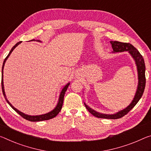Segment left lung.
I'll use <instances>...</instances> for the list:
<instances>
[{"mask_svg":"<svg viewBox=\"0 0 151 151\" xmlns=\"http://www.w3.org/2000/svg\"><path fill=\"white\" fill-rule=\"evenodd\" d=\"M111 44L112 48H113L114 52H121L124 51H128L132 55L134 59L135 60L136 64L137 65L138 73V85L137 91L136 93L135 97L134 98L133 101L131 104L122 111L118 112L117 114L113 115L109 114H100L99 112L95 111V110L90 108L88 107L85 103V107L87 108L88 111L93 116L97 117L98 118H106V119H118L122 118L123 116L127 114L130 110L134 107L136 104L139 101L141 97L142 96L143 93H144L145 85H146V77H145V64L144 58L142 55L138 52V50L133 46L132 45L129 44V43H123L117 41L110 42Z\"/></svg>","mask_w":151,"mask_h":151,"instance_id":"left-lung-1","label":"left lung"}]
</instances>
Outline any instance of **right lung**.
Instances as JSON below:
<instances>
[{
    "instance_id": "add662e5",
    "label": "right lung",
    "mask_w": 151,
    "mask_h": 151,
    "mask_svg": "<svg viewBox=\"0 0 151 151\" xmlns=\"http://www.w3.org/2000/svg\"><path fill=\"white\" fill-rule=\"evenodd\" d=\"M21 42H19L18 43H17V44L14 45V46L12 47L11 50L9 52V54H8V56H7L5 59H4V60L3 62V64H2V79H1V85H2V93H3V95L4 98H5L6 102L8 103L9 104V106H10L12 108H13L15 111L17 112V113L19 114L20 115L21 117H23L24 119H27V120L30 121V122H39V121H44V120H47V119H50L52 118H54V117H56L57 115L58 114V113L60 111V110L62 109V107H63V101H64V94H65V93L66 91L67 88L68 87V85H70V83H68L65 87L63 88V89L62 90L61 93H60V98H59V101L58 103V104H57V106L56 107V108H55L54 110H52V111L49 112V113L47 114H45L44 115H40V116H28V115H25L22 112H21L20 111H19V110L17 109L16 108H15L12 105L9 103V101L7 100L6 97V95H5V93H4V85H3V68H4V63H5V62L6 60V59L8 58V57L9 56V55L11 54V52H13V50L15 48V47L17 46V45L20 44Z\"/></svg>"
}]
</instances>
